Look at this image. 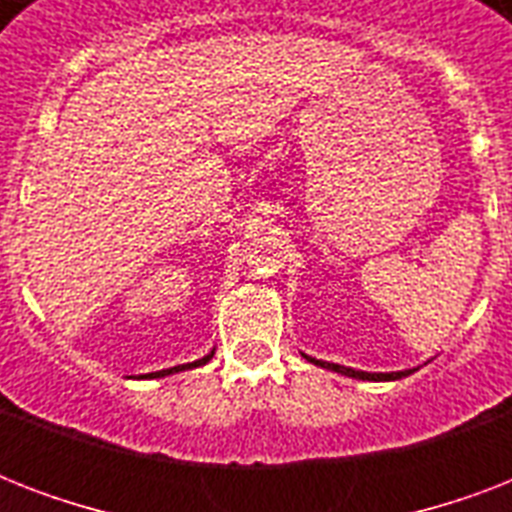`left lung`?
Instances as JSON below:
<instances>
[{
	"label": "left lung",
	"instance_id": "8db88e82",
	"mask_svg": "<svg viewBox=\"0 0 512 512\" xmlns=\"http://www.w3.org/2000/svg\"><path fill=\"white\" fill-rule=\"evenodd\" d=\"M311 364L321 366V369H329V372L345 374V377H353V380H372V382H390V380H401V377H409L414 369H404V372H361V369H350V366H340V364H329V361H319V358L305 356Z\"/></svg>",
	"mask_w": 512,
	"mask_h": 512
}]
</instances>
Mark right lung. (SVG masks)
I'll list each match as a JSON object with an SVG mask.
<instances>
[{"label":"right lung","instance_id":"add662e5","mask_svg":"<svg viewBox=\"0 0 512 512\" xmlns=\"http://www.w3.org/2000/svg\"><path fill=\"white\" fill-rule=\"evenodd\" d=\"M215 356V350H209L207 356L199 358V361H191V364H180V366H170V369H162V372H151V374H140V377H146V380H154V377H167V374H177L185 372V369H196V366H204L209 358Z\"/></svg>","mask_w":512,"mask_h":512}]
</instances>
